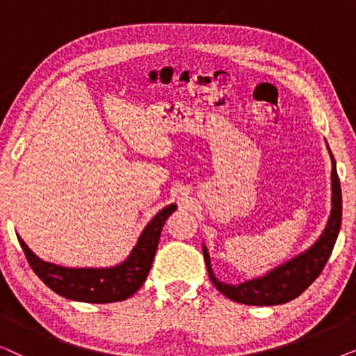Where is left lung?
Listing matches in <instances>:
<instances>
[{
  "label": "left lung",
  "instance_id": "8db88e82",
  "mask_svg": "<svg viewBox=\"0 0 356 356\" xmlns=\"http://www.w3.org/2000/svg\"><path fill=\"white\" fill-rule=\"evenodd\" d=\"M329 154L332 159V175H330V189H332V197H330L332 204L330 206L332 207H330V216L323 233L308 250L285 261L284 264L267 270L264 275L254 277V279L243 282V284L232 285L223 284L213 275L211 256H209L206 245H202V254L206 259L209 277L222 295L243 305L275 306L295 300L318 279L325 262L330 257V252H332L335 241H337L340 225H342V189H340L337 167H335V160L330 149Z\"/></svg>",
  "mask_w": 356,
  "mask_h": 356
}]
</instances>
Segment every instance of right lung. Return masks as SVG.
<instances>
[{
    "label": "right lung",
    "mask_w": 356,
    "mask_h": 356,
    "mask_svg": "<svg viewBox=\"0 0 356 356\" xmlns=\"http://www.w3.org/2000/svg\"><path fill=\"white\" fill-rule=\"evenodd\" d=\"M175 211L177 204H170L162 209L145 225L129 256L111 267H65L53 264L40 259L19 235L17 240L32 270L55 293L63 298L84 303H115L134 295L147 279L160 233L167 218Z\"/></svg>",
    "instance_id": "right-lung-1"
}]
</instances>
